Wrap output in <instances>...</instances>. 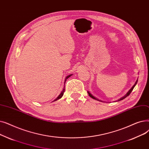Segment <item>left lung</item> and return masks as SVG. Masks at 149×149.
<instances>
[{
  "instance_id": "8db88e82",
  "label": "left lung",
  "mask_w": 149,
  "mask_h": 149,
  "mask_svg": "<svg viewBox=\"0 0 149 149\" xmlns=\"http://www.w3.org/2000/svg\"><path fill=\"white\" fill-rule=\"evenodd\" d=\"M137 82H138V79L136 80V82H135V84H134V85H133V86L129 90V91L127 92V93L125 94V95H124L123 97H121L120 99H119L118 100H117V101H115V102H118V101H121V100H124V99H125L126 97H127L128 96L130 93H131V92L132 91V90H133V89L134 88V87H135V86L136 85V84H137ZM87 93H88V95L90 96V97H91V98H93V99H94V100H97V101H101V102H104L103 101H101V100H99V99H97V98H96V97H95L92 94H91L90 92L88 91H87Z\"/></svg>"
}]
</instances>
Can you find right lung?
<instances>
[{"label": "right lung", "mask_w": 149, "mask_h": 149, "mask_svg": "<svg viewBox=\"0 0 149 149\" xmlns=\"http://www.w3.org/2000/svg\"><path fill=\"white\" fill-rule=\"evenodd\" d=\"M73 74H70V75H68V76H67L66 77H65V82H64V85H65V81H66V80L68 78V77H70L71 76H72ZM64 91H65V86H64V88H63V89L62 90V91H61V93H60V95L57 97V98H56L55 100L53 101H57V100H59V99H61L62 97V96H63V93H64Z\"/></svg>", "instance_id": "add662e5"}]
</instances>
